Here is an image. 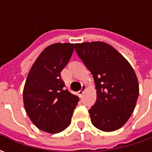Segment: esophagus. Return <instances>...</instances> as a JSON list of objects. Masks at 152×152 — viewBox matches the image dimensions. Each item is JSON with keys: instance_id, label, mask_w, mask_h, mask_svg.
<instances>
[{"instance_id": "obj_1", "label": "esophagus", "mask_w": 152, "mask_h": 152, "mask_svg": "<svg viewBox=\"0 0 152 152\" xmlns=\"http://www.w3.org/2000/svg\"><path fill=\"white\" fill-rule=\"evenodd\" d=\"M86 86H82V88H81V89H80V91H78V94H79L80 97H82L83 94L85 93V90H86Z\"/></svg>"}]
</instances>
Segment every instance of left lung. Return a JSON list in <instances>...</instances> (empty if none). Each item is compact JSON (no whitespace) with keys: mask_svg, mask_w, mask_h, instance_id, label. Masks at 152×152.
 I'll return each mask as SVG.
<instances>
[{"mask_svg":"<svg viewBox=\"0 0 152 152\" xmlns=\"http://www.w3.org/2000/svg\"><path fill=\"white\" fill-rule=\"evenodd\" d=\"M75 50L95 83L97 99L89 110L93 125L104 132L117 130L130 117L139 94L133 67L105 42L75 44Z\"/></svg>","mask_w":152,"mask_h":152,"instance_id":"1","label":"left lung"}]
</instances>
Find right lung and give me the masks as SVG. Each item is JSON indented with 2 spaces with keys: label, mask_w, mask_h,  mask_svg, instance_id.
Segmentation results:
<instances>
[{
  "label": "right lung",
  "mask_w": 152,
  "mask_h": 152,
  "mask_svg": "<svg viewBox=\"0 0 152 152\" xmlns=\"http://www.w3.org/2000/svg\"><path fill=\"white\" fill-rule=\"evenodd\" d=\"M74 44L56 43L41 52L28 73L23 103L32 123L50 134L64 130L71 124L79 98L66 89L61 72L72 55Z\"/></svg>",
  "instance_id": "add662e5"
}]
</instances>
